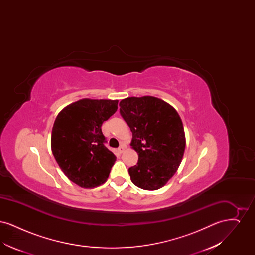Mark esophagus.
I'll return each mask as SVG.
<instances>
[{
    "instance_id": "esophagus-1",
    "label": "esophagus",
    "mask_w": 255,
    "mask_h": 255,
    "mask_svg": "<svg viewBox=\"0 0 255 255\" xmlns=\"http://www.w3.org/2000/svg\"><path fill=\"white\" fill-rule=\"evenodd\" d=\"M124 150H125V146H121V147L119 148V153H121V154H122V153H123V152H124Z\"/></svg>"
}]
</instances>
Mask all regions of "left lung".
Returning <instances> with one entry per match:
<instances>
[{"label": "left lung", "instance_id": "1", "mask_svg": "<svg viewBox=\"0 0 255 255\" xmlns=\"http://www.w3.org/2000/svg\"><path fill=\"white\" fill-rule=\"evenodd\" d=\"M121 115L133 133L131 144L138 155L129 168L131 181L145 190L161 188L182 162L185 134L181 117L158 97H127L120 102Z\"/></svg>", "mask_w": 255, "mask_h": 255}]
</instances>
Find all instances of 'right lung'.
<instances>
[{
	"mask_svg": "<svg viewBox=\"0 0 255 255\" xmlns=\"http://www.w3.org/2000/svg\"><path fill=\"white\" fill-rule=\"evenodd\" d=\"M119 100L83 98L57 115L51 132V151L69 180L83 188L103 184L116 156L105 146L102 123L118 110Z\"/></svg>",
	"mask_w": 255,
	"mask_h": 255,
	"instance_id": "obj_1",
	"label": "right lung"
}]
</instances>
